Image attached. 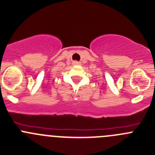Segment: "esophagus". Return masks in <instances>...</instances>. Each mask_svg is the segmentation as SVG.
<instances>
[{
  "mask_svg": "<svg viewBox=\"0 0 155 155\" xmlns=\"http://www.w3.org/2000/svg\"><path fill=\"white\" fill-rule=\"evenodd\" d=\"M79 64V62H78V61H74L73 62V64Z\"/></svg>",
  "mask_w": 155,
  "mask_h": 155,
  "instance_id": "34e87169",
  "label": "esophagus"
}]
</instances>
